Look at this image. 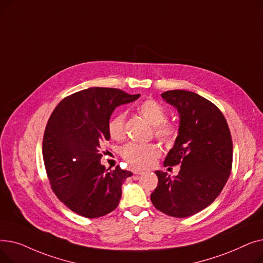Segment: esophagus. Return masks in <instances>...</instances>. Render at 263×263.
Masks as SVG:
<instances>
[{
    "instance_id": "34e87169",
    "label": "esophagus",
    "mask_w": 263,
    "mask_h": 263,
    "mask_svg": "<svg viewBox=\"0 0 263 263\" xmlns=\"http://www.w3.org/2000/svg\"><path fill=\"white\" fill-rule=\"evenodd\" d=\"M132 172H133V174H135V175H141V174L144 173V171H142V170H140V168H133Z\"/></svg>"
}]
</instances>
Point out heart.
I'll return each instance as SVG.
<instances>
[{"label": "heart", "instance_id": "1", "mask_svg": "<svg viewBox=\"0 0 263 263\" xmlns=\"http://www.w3.org/2000/svg\"><path fill=\"white\" fill-rule=\"evenodd\" d=\"M139 112L150 124L155 127V133L163 141H172L176 134L175 128L166 122L167 114L165 108L155 100H146L137 106ZM124 120L126 115L118 112L109 118L107 132L115 141H121L124 136ZM161 153L156 144L129 143L121 150V156L128 163L137 167H147L153 164Z\"/></svg>", "mask_w": 263, "mask_h": 263}]
</instances>
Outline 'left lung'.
I'll list each match as a JSON object with an SVG mask.
<instances>
[{
	"label": "left lung",
	"mask_w": 263,
	"mask_h": 263,
	"mask_svg": "<svg viewBox=\"0 0 263 263\" xmlns=\"http://www.w3.org/2000/svg\"><path fill=\"white\" fill-rule=\"evenodd\" d=\"M179 114L178 135L164 166L180 164L173 178L156 171L150 199L170 216L187 217L211 204L225 186L232 165V141L222 112L203 97L182 89L161 93Z\"/></svg>",
	"instance_id": "obj_1"
}]
</instances>
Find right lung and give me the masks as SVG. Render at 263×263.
<instances>
[{
    "label": "right lung",
    "instance_id": "add662e5",
    "mask_svg": "<svg viewBox=\"0 0 263 263\" xmlns=\"http://www.w3.org/2000/svg\"><path fill=\"white\" fill-rule=\"evenodd\" d=\"M140 97L90 87L66 97L53 110L44 135V162L53 192L71 211L95 218L117 208L121 186L133 174L119 165L105 170L101 146L110 137L107 122L114 109Z\"/></svg>",
    "mask_w": 263,
    "mask_h": 263
}]
</instances>
